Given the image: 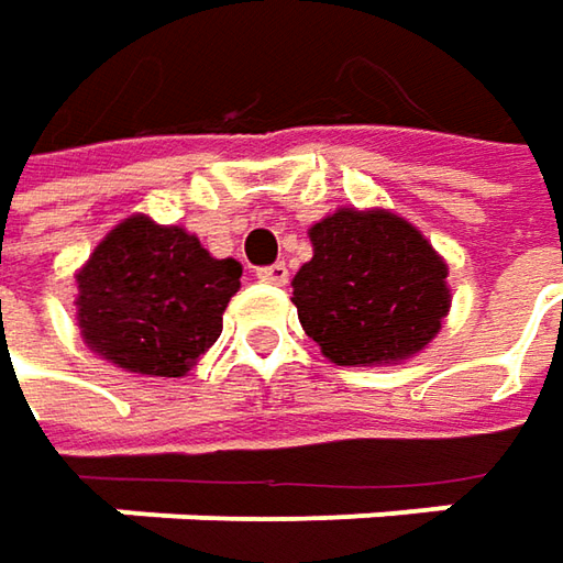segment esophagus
<instances>
[{
	"label": "esophagus",
	"mask_w": 563,
	"mask_h": 563,
	"mask_svg": "<svg viewBox=\"0 0 563 563\" xmlns=\"http://www.w3.org/2000/svg\"><path fill=\"white\" fill-rule=\"evenodd\" d=\"M257 280L274 283V286H286V283H289V267H286L283 261L271 264V267H261V271H257Z\"/></svg>",
	"instance_id": "esophagus-1"
}]
</instances>
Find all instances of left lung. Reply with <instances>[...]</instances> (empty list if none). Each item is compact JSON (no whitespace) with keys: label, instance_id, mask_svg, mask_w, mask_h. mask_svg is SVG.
<instances>
[{"label":"left lung","instance_id":"1","mask_svg":"<svg viewBox=\"0 0 563 563\" xmlns=\"http://www.w3.org/2000/svg\"><path fill=\"white\" fill-rule=\"evenodd\" d=\"M292 277L308 336L336 365H397L422 353L451 311L448 261L400 213L336 208L311 230Z\"/></svg>","mask_w":563,"mask_h":563}]
</instances>
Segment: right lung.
I'll use <instances>...</instances> for the list:
<instances>
[{
    "label": "right lung",
    "instance_id": "add662e5",
    "mask_svg": "<svg viewBox=\"0 0 563 563\" xmlns=\"http://www.w3.org/2000/svg\"><path fill=\"white\" fill-rule=\"evenodd\" d=\"M242 264L213 257L183 227L144 213L115 223L78 267L87 350L141 378H183L217 343Z\"/></svg>",
    "mask_w": 563,
    "mask_h": 563
}]
</instances>
